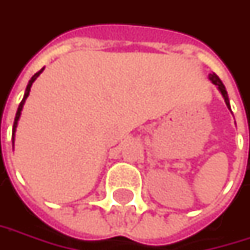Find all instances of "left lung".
I'll return each instance as SVG.
<instances>
[{
    "mask_svg": "<svg viewBox=\"0 0 250 250\" xmlns=\"http://www.w3.org/2000/svg\"><path fill=\"white\" fill-rule=\"evenodd\" d=\"M209 80L215 84L216 87H217V90L220 91V94H222V97H223V100L226 103V105H228V108L230 110V103H229V97H228V91H226V88H225V85H223V83L220 81V79L216 76L215 73H210L209 74Z\"/></svg>",
    "mask_w": 250,
    "mask_h": 250,
    "instance_id": "left-lung-1",
    "label": "left lung"
}]
</instances>
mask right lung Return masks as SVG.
I'll list each match as a JSON object with an SVG mask.
<instances>
[{
	"instance_id": "obj_1",
	"label": "right lung",
	"mask_w": 250,
	"mask_h": 250,
	"mask_svg": "<svg viewBox=\"0 0 250 250\" xmlns=\"http://www.w3.org/2000/svg\"><path fill=\"white\" fill-rule=\"evenodd\" d=\"M44 71V68H41L38 73H35L34 76L31 77V80L28 81V84H27V88H25V93H24V97H22V100L20 103V105H18V110H17V114H15V119H14V125H12V145H14V140H15V131H17V125H18V120H20V116H21V111H22V107H24V104H25V100H27V97L30 96V91H31V85H33V83H34L37 77L41 74Z\"/></svg>"
}]
</instances>
